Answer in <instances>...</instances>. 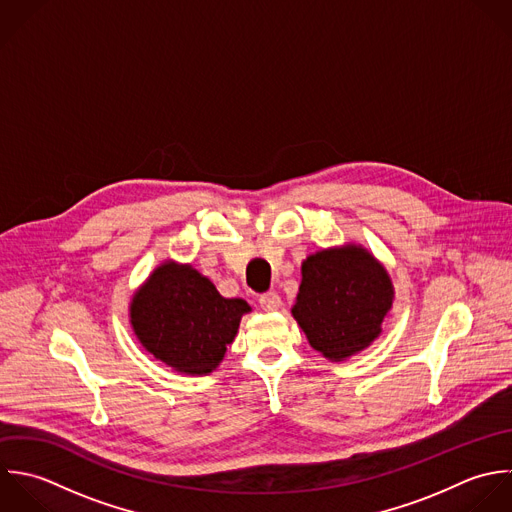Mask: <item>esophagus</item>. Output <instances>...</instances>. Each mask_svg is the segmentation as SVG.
Wrapping results in <instances>:
<instances>
[{
	"mask_svg": "<svg viewBox=\"0 0 512 512\" xmlns=\"http://www.w3.org/2000/svg\"><path fill=\"white\" fill-rule=\"evenodd\" d=\"M259 305L263 311H277L281 307V297L275 293V291H269V293H263L259 297Z\"/></svg>",
	"mask_w": 512,
	"mask_h": 512,
	"instance_id": "esophagus-1",
	"label": "esophagus"
}]
</instances>
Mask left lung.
I'll list each match as a JSON object with an SVG mask.
<instances>
[{
	"instance_id": "1",
	"label": "left lung",
	"mask_w": 512,
	"mask_h": 512,
	"mask_svg": "<svg viewBox=\"0 0 512 512\" xmlns=\"http://www.w3.org/2000/svg\"><path fill=\"white\" fill-rule=\"evenodd\" d=\"M301 275L291 313L315 351L345 361L381 335L395 291L387 269L365 247L317 251L303 261Z\"/></svg>"
}]
</instances>
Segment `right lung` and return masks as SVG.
Returning a JSON list of instances; mask_svg holds the SVG:
<instances>
[{
    "instance_id": "obj_1",
    "label": "right lung",
    "mask_w": 512,
    "mask_h": 512,
    "mask_svg": "<svg viewBox=\"0 0 512 512\" xmlns=\"http://www.w3.org/2000/svg\"><path fill=\"white\" fill-rule=\"evenodd\" d=\"M251 307L225 299L191 265L165 261L135 291L129 319L157 361L185 375H207L223 361Z\"/></svg>"
}]
</instances>
